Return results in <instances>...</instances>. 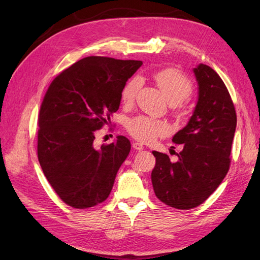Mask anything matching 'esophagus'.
<instances>
[{
    "label": "esophagus",
    "instance_id": "esophagus-1",
    "mask_svg": "<svg viewBox=\"0 0 260 260\" xmlns=\"http://www.w3.org/2000/svg\"><path fill=\"white\" fill-rule=\"evenodd\" d=\"M132 145H133V148H134V150H136V151H143V150H144V146H143L141 143H139V142H134Z\"/></svg>",
    "mask_w": 260,
    "mask_h": 260
}]
</instances>
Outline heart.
Segmentation results:
<instances>
[{
  "instance_id": "heart-1",
  "label": "heart",
  "mask_w": 260,
  "mask_h": 260,
  "mask_svg": "<svg viewBox=\"0 0 260 260\" xmlns=\"http://www.w3.org/2000/svg\"><path fill=\"white\" fill-rule=\"evenodd\" d=\"M154 79L171 105L180 104L191 96L193 90L192 82L178 69L159 70L154 75ZM140 85L139 77H133L126 82L121 90V101L124 104L133 103ZM127 131L137 141L148 143L158 136L167 134L168 126L163 121L152 119L146 116H139L127 123Z\"/></svg>"
}]
</instances>
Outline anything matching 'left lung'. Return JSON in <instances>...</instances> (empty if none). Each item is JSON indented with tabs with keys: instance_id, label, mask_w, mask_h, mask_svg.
I'll use <instances>...</instances> for the list:
<instances>
[{
	"instance_id": "1",
	"label": "left lung",
	"mask_w": 260,
	"mask_h": 260,
	"mask_svg": "<svg viewBox=\"0 0 260 260\" xmlns=\"http://www.w3.org/2000/svg\"><path fill=\"white\" fill-rule=\"evenodd\" d=\"M198 102L185 127L173 136L183 144L178 161L154 151L152 171L155 196L170 207L189 210L203 203L220 185L230 165L237 115L229 91L219 75L207 64L193 69Z\"/></svg>"
}]
</instances>
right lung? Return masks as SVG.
I'll return each instance as SVG.
<instances>
[{
  "label": "right lung",
  "mask_w": 260,
  "mask_h": 260,
  "mask_svg": "<svg viewBox=\"0 0 260 260\" xmlns=\"http://www.w3.org/2000/svg\"><path fill=\"white\" fill-rule=\"evenodd\" d=\"M139 60L87 57L63 70L49 86L39 114L38 158L61 200L76 209L104 202L128 156L125 136L93 146L95 132L119 108L126 81Z\"/></svg>",
  "instance_id": "1"
}]
</instances>
